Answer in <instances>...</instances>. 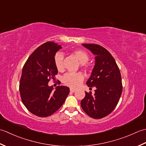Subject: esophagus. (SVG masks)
Segmentation results:
<instances>
[{"label": "esophagus", "instance_id": "34e87169", "mask_svg": "<svg viewBox=\"0 0 146 146\" xmlns=\"http://www.w3.org/2000/svg\"><path fill=\"white\" fill-rule=\"evenodd\" d=\"M70 92H72V93H75V92L76 91V90H74V89H70Z\"/></svg>", "mask_w": 146, "mask_h": 146}]
</instances>
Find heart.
Returning a JSON list of instances; mask_svg holds the SVG:
<instances>
[{"label":"heart","instance_id":"heart-1","mask_svg":"<svg viewBox=\"0 0 146 146\" xmlns=\"http://www.w3.org/2000/svg\"><path fill=\"white\" fill-rule=\"evenodd\" d=\"M73 53L83 67H86V63L90 60V56L84 50L76 49L73 51ZM64 54L61 52L56 53L54 56V64L56 69L62 70L64 69ZM84 80V76L81 73H67L62 77V82L64 84L72 88H77L81 84Z\"/></svg>","mask_w":146,"mask_h":146}]
</instances>
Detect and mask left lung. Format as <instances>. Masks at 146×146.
Segmentation results:
<instances>
[{"mask_svg":"<svg viewBox=\"0 0 146 146\" xmlns=\"http://www.w3.org/2000/svg\"><path fill=\"white\" fill-rule=\"evenodd\" d=\"M96 56L95 65L86 84L91 89L95 87V93L86 92L81 102L83 110L90 117L102 118L113 111L122 93L121 74L111 53L97 44H82Z\"/></svg>","mask_w":146,"mask_h":146,"instance_id":"left-lung-1","label":"left lung"}]
</instances>
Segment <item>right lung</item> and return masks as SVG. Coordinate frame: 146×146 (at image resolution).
Listing matches in <instances>:
<instances>
[{
  "label": "right lung",
  "mask_w": 146,
  "mask_h": 146,
  "mask_svg": "<svg viewBox=\"0 0 146 146\" xmlns=\"http://www.w3.org/2000/svg\"><path fill=\"white\" fill-rule=\"evenodd\" d=\"M60 48V45L52 41L44 43L31 53L23 66L19 83L21 98L29 111L38 117L54 113L69 94L66 86H58L53 91V86L48 84L58 74L54 56Z\"/></svg>",
  "instance_id": "right-lung-1"
}]
</instances>
